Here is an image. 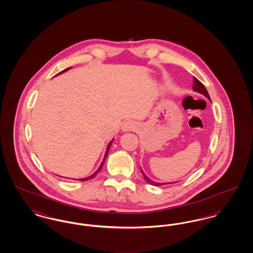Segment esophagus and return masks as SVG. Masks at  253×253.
<instances>
[{"instance_id": "34e87169", "label": "esophagus", "mask_w": 253, "mask_h": 253, "mask_svg": "<svg viewBox=\"0 0 253 253\" xmlns=\"http://www.w3.org/2000/svg\"><path fill=\"white\" fill-rule=\"evenodd\" d=\"M135 128H136V124L132 121H126L122 126L123 131H133Z\"/></svg>"}]
</instances>
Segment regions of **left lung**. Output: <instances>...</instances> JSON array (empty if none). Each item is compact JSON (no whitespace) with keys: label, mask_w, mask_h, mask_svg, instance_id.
<instances>
[{"label":"left lung","mask_w":253,"mask_h":253,"mask_svg":"<svg viewBox=\"0 0 253 253\" xmlns=\"http://www.w3.org/2000/svg\"><path fill=\"white\" fill-rule=\"evenodd\" d=\"M193 89L194 91H196V92H198V93L204 95L206 97H208V98L211 100V97L209 96V93H208L207 89L205 88L204 85H203V84H202L201 82H199L196 78L193 79ZM141 172H142V174H143V177H144L146 182L149 183V184H151V185H153V186H162V185H165V184H170V183H157V182H155V181L151 180L149 177H147L142 169H141Z\"/></svg>","instance_id":"obj_1"}]
</instances>
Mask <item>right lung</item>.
<instances>
[{
    "mask_svg": "<svg viewBox=\"0 0 253 253\" xmlns=\"http://www.w3.org/2000/svg\"><path fill=\"white\" fill-rule=\"evenodd\" d=\"M68 69H70V68H66V69H64L63 71H61V72L59 73V74H61V73L65 72V71H67ZM59 74H57V75H59ZM56 75V76H57ZM114 140V139H113ZM113 140H111L110 141V143H109L108 146H107V149H106V152H105V156L103 157V160H102V162H101V164H100V166H99V168L96 169V171L92 174V175H90V176H88V177H86V178H82V179H79V180L81 181H86L89 180V179H92V178H94L95 176L96 175V173H98L100 170H101V168H102V166H103V164H104V162H105V159H106V157H107V155H108L109 150H110V147H111V145L113 143Z\"/></svg>",
    "mask_w": 253,
    "mask_h": 253,
    "instance_id": "1",
    "label": "right lung"
}]
</instances>
